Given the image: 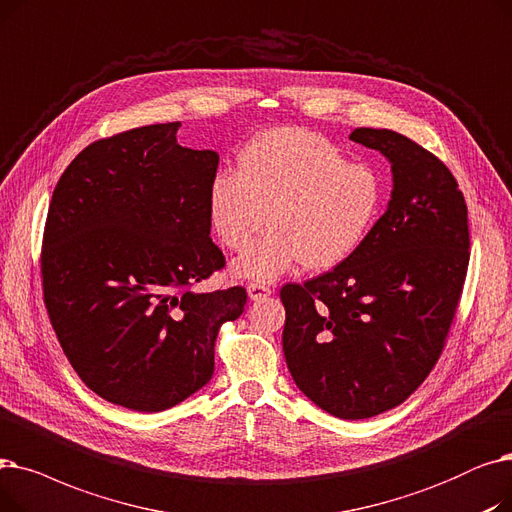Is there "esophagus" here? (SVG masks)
Here are the masks:
<instances>
[{
  "instance_id": "obj_1",
  "label": "esophagus",
  "mask_w": 512,
  "mask_h": 512,
  "mask_svg": "<svg viewBox=\"0 0 512 512\" xmlns=\"http://www.w3.org/2000/svg\"><path fill=\"white\" fill-rule=\"evenodd\" d=\"M273 289L269 285H260V283H250L248 285V296L250 300H262L266 296H271Z\"/></svg>"
}]
</instances>
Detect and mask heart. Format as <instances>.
I'll list each match as a JSON object with an SVG mask.
<instances>
[{"label": "heart", "mask_w": 512, "mask_h": 512, "mask_svg": "<svg viewBox=\"0 0 512 512\" xmlns=\"http://www.w3.org/2000/svg\"><path fill=\"white\" fill-rule=\"evenodd\" d=\"M383 202V181L367 164L348 162L329 139L304 129H273L239 154L237 170H221L208 189L214 233L243 250L233 262L241 279L273 281L302 262L327 271L348 260L371 233Z\"/></svg>", "instance_id": "b5f03b06"}]
</instances>
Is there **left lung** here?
Returning a JSON list of instances; mask_svg holds the SVG:
<instances>
[{"instance_id":"1","label":"left lung","mask_w":512,"mask_h":512,"mask_svg":"<svg viewBox=\"0 0 512 512\" xmlns=\"http://www.w3.org/2000/svg\"><path fill=\"white\" fill-rule=\"evenodd\" d=\"M352 141L392 164V196L331 273L289 283L283 354L300 392L337 419L402 404L444 348L469 266L467 204L442 160L387 129Z\"/></svg>"}]
</instances>
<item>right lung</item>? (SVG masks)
Segmentation results:
<instances>
[{
	"label": "right lung",
	"instance_id": "right-lung-1",
	"mask_svg": "<svg viewBox=\"0 0 512 512\" xmlns=\"http://www.w3.org/2000/svg\"><path fill=\"white\" fill-rule=\"evenodd\" d=\"M181 123L100 139L62 173L43 235V296L60 346L104 400L160 412L214 373L218 327L243 287L196 291L223 269L210 239L218 154L177 143Z\"/></svg>",
	"mask_w": 512,
	"mask_h": 512
}]
</instances>
